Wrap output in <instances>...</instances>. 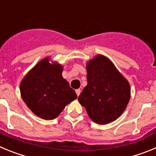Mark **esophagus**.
<instances>
[{
  "instance_id": "esophagus-1",
  "label": "esophagus",
  "mask_w": 156,
  "mask_h": 156,
  "mask_svg": "<svg viewBox=\"0 0 156 156\" xmlns=\"http://www.w3.org/2000/svg\"><path fill=\"white\" fill-rule=\"evenodd\" d=\"M80 92H81L80 89H76V93L77 96H79L80 94Z\"/></svg>"
}]
</instances>
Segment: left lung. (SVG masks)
<instances>
[{"mask_svg": "<svg viewBox=\"0 0 156 156\" xmlns=\"http://www.w3.org/2000/svg\"><path fill=\"white\" fill-rule=\"evenodd\" d=\"M87 85L78 97L90 119L98 124L116 119L126 108L130 87L109 59L97 55L87 64Z\"/></svg>", "mask_w": 156, "mask_h": 156, "instance_id": "1", "label": "left lung"}]
</instances>
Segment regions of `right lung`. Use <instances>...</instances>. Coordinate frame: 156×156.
<instances>
[{
	"label": "right lung",
	"mask_w": 156,
	"mask_h": 156,
	"mask_svg": "<svg viewBox=\"0 0 156 156\" xmlns=\"http://www.w3.org/2000/svg\"><path fill=\"white\" fill-rule=\"evenodd\" d=\"M62 67L43 59L29 72L20 84L22 98L37 116L53 119L67 104L77 98L75 90L62 76Z\"/></svg>",
	"instance_id": "right-lung-1"
}]
</instances>
